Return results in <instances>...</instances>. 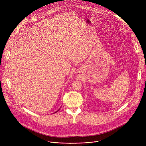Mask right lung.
Segmentation results:
<instances>
[{
	"mask_svg": "<svg viewBox=\"0 0 146 146\" xmlns=\"http://www.w3.org/2000/svg\"><path fill=\"white\" fill-rule=\"evenodd\" d=\"M59 110H57V111H55V113H56V112H57V111H59Z\"/></svg>",
	"mask_w": 146,
	"mask_h": 146,
	"instance_id": "1",
	"label": "right lung"
}]
</instances>
